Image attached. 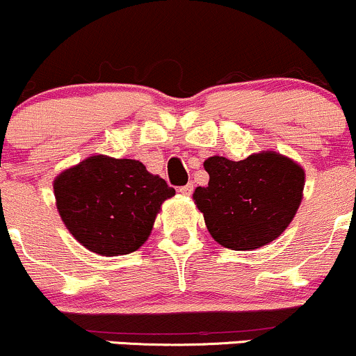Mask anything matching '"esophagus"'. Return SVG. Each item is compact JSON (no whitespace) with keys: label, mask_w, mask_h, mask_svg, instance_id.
<instances>
[{"label":"esophagus","mask_w":356,"mask_h":356,"mask_svg":"<svg viewBox=\"0 0 356 356\" xmlns=\"http://www.w3.org/2000/svg\"><path fill=\"white\" fill-rule=\"evenodd\" d=\"M192 191H194V184H192V182L187 184V186H182L181 189H179V192H181V194H184V195H191Z\"/></svg>","instance_id":"esophagus-1"}]
</instances>
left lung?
I'll use <instances>...</instances> for the list:
<instances>
[{
    "label": "left lung",
    "instance_id": "8db88e82",
    "mask_svg": "<svg viewBox=\"0 0 356 356\" xmlns=\"http://www.w3.org/2000/svg\"><path fill=\"white\" fill-rule=\"evenodd\" d=\"M209 184L194 191L211 236L220 246L248 251L266 246L289 226L303 197L305 172L276 152L244 161L209 157Z\"/></svg>",
    "mask_w": 356,
    "mask_h": 356
}]
</instances>
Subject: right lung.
<instances>
[{"label": "right lung", "mask_w": 356, "mask_h": 356, "mask_svg": "<svg viewBox=\"0 0 356 356\" xmlns=\"http://www.w3.org/2000/svg\"><path fill=\"white\" fill-rule=\"evenodd\" d=\"M53 189L73 238L102 256L137 251L149 238L162 202L175 194L142 162L105 155L61 172Z\"/></svg>", "instance_id": "add662e5"}]
</instances>
